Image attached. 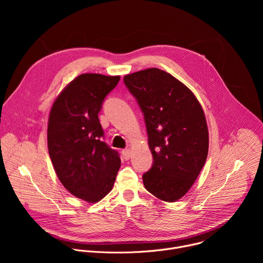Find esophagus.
<instances>
[{
	"label": "esophagus",
	"mask_w": 263,
	"mask_h": 263,
	"mask_svg": "<svg viewBox=\"0 0 263 263\" xmlns=\"http://www.w3.org/2000/svg\"><path fill=\"white\" fill-rule=\"evenodd\" d=\"M122 155H123L124 159H126V160H129V159H130V157H131V149H130V148H126V149H123Z\"/></svg>",
	"instance_id": "1"
}]
</instances>
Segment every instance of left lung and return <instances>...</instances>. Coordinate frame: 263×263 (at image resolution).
I'll return each instance as SVG.
<instances>
[{"instance_id":"8db88e82","label":"left lung","mask_w":263,"mask_h":263,"mask_svg":"<svg viewBox=\"0 0 263 263\" xmlns=\"http://www.w3.org/2000/svg\"><path fill=\"white\" fill-rule=\"evenodd\" d=\"M124 82L142 111L153 155L143 185L159 200L176 202L190 191L207 158L203 108L189 87L159 68L127 74Z\"/></svg>"}]
</instances>
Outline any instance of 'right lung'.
I'll list each match as a JSON object with an SVG mask.
<instances>
[{"instance_id":"1","label":"right lung","mask_w":263,"mask_h":263,"mask_svg":"<svg viewBox=\"0 0 263 263\" xmlns=\"http://www.w3.org/2000/svg\"><path fill=\"white\" fill-rule=\"evenodd\" d=\"M121 77L82 73L55 100L49 117L48 148L56 175L74 197L97 203L114 187L120 155L103 141L99 112Z\"/></svg>"}]
</instances>
